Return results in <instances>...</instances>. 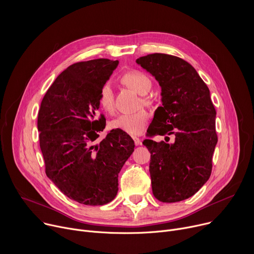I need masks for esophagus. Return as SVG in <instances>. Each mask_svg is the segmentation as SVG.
<instances>
[{
  "label": "esophagus",
  "instance_id": "34e87169",
  "mask_svg": "<svg viewBox=\"0 0 254 254\" xmlns=\"http://www.w3.org/2000/svg\"><path fill=\"white\" fill-rule=\"evenodd\" d=\"M133 140H134L135 146H138V144H140V139H139L138 137H136V136H133Z\"/></svg>",
  "mask_w": 254,
  "mask_h": 254
}]
</instances>
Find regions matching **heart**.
<instances>
[{
    "label": "heart",
    "mask_w": 254,
    "mask_h": 254,
    "mask_svg": "<svg viewBox=\"0 0 254 254\" xmlns=\"http://www.w3.org/2000/svg\"><path fill=\"white\" fill-rule=\"evenodd\" d=\"M122 82L133 89L140 95L146 94L152 85L151 79L141 71L131 70L125 73L122 77ZM143 102H148V98H142ZM99 105L107 113L115 112V95L112 85L105 82L98 95ZM150 116L147 111L139 110L132 114H124L112 122V127L114 128L121 129L131 135L140 134L148 126Z\"/></svg>",
    "instance_id": "1"
}]
</instances>
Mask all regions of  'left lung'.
<instances>
[{
	"label": "left lung",
	"mask_w": 254,
	"mask_h": 254,
	"mask_svg": "<svg viewBox=\"0 0 254 254\" xmlns=\"http://www.w3.org/2000/svg\"><path fill=\"white\" fill-rule=\"evenodd\" d=\"M136 63L162 87L163 105L150 125L151 138L143 140L151 153L153 194L164 203L188 199L210 178L218 140L209 88L195 68L177 56L154 53L139 57ZM155 135H167L166 139L174 135V141L157 143L151 139Z\"/></svg>",
	"instance_id": "8db88e82"
}]
</instances>
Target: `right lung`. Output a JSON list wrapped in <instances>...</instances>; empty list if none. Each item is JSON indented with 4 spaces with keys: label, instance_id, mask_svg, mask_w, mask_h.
Listing matches in <instances>:
<instances>
[{
    "label": "right lung",
    "instance_id": "1",
    "mask_svg": "<svg viewBox=\"0 0 254 254\" xmlns=\"http://www.w3.org/2000/svg\"><path fill=\"white\" fill-rule=\"evenodd\" d=\"M118 64L100 58L70 65L48 88L38 113L45 173L64 195L80 204L113 201L119 173L133 152L132 138L118 128L96 143L105 127L103 116L96 117L99 90Z\"/></svg>",
    "mask_w": 254,
    "mask_h": 254
}]
</instances>
